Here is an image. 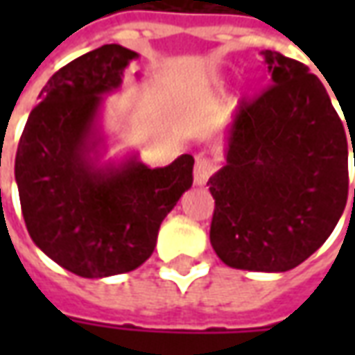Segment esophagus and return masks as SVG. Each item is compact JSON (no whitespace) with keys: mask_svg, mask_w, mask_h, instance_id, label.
<instances>
[{"mask_svg":"<svg viewBox=\"0 0 355 355\" xmlns=\"http://www.w3.org/2000/svg\"><path fill=\"white\" fill-rule=\"evenodd\" d=\"M213 162L207 159V157H203L200 155L198 159H196V167H193V184L196 186H203L207 182V178L213 175Z\"/></svg>","mask_w":355,"mask_h":355,"instance_id":"34e87169","label":"esophagus"}]
</instances>
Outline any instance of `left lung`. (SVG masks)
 Returning a JSON list of instances; mask_svg holds the SVG:
<instances>
[{"instance_id": "obj_1", "label": "left lung", "mask_w": 355, "mask_h": 355, "mask_svg": "<svg viewBox=\"0 0 355 355\" xmlns=\"http://www.w3.org/2000/svg\"><path fill=\"white\" fill-rule=\"evenodd\" d=\"M261 55L272 85L241 102L226 162L207 182L211 245L226 266L287 272L315 253L343 216L355 129L346 131L308 66L275 51Z\"/></svg>"}]
</instances>
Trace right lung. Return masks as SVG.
<instances>
[{
    "mask_svg": "<svg viewBox=\"0 0 355 355\" xmlns=\"http://www.w3.org/2000/svg\"><path fill=\"white\" fill-rule=\"evenodd\" d=\"M135 58V51L110 43L53 73L17 150L15 180L30 238L81 277L125 274L146 262L163 218L193 180L190 154L155 169L137 154L102 159V96L121 87Z\"/></svg>",
    "mask_w": 355,
    "mask_h": 355,
    "instance_id": "obj_1",
    "label": "right lung"
}]
</instances>
